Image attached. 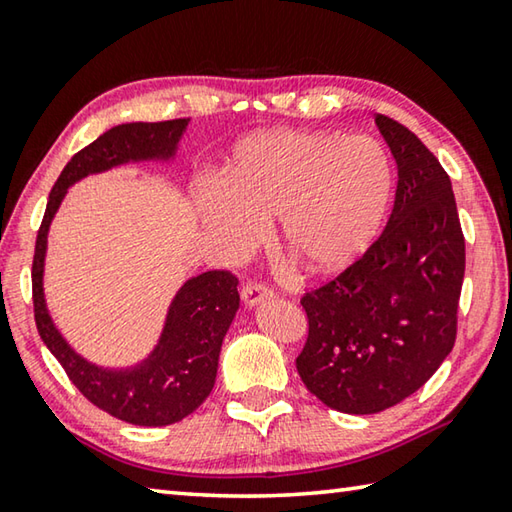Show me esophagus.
<instances>
[{
	"mask_svg": "<svg viewBox=\"0 0 512 512\" xmlns=\"http://www.w3.org/2000/svg\"><path fill=\"white\" fill-rule=\"evenodd\" d=\"M271 296L273 293L259 282H246V287L241 289V300H244L246 307H255V305H259V302H264Z\"/></svg>",
	"mask_w": 512,
	"mask_h": 512,
	"instance_id": "1",
	"label": "esophagus"
}]
</instances>
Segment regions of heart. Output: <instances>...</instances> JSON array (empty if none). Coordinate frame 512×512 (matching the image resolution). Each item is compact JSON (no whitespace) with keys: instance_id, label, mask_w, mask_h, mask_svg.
Returning a JSON list of instances; mask_svg holds the SVG:
<instances>
[{"instance_id":"b5f03b06","label":"heart","mask_w":512,"mask_h":512,"mask_svg":"<svg viewBox=\"0 0 512 512\" xmlns=\"http://www.w3.org/2000/svg\"><path fill=\"white\" fill-rule=\"evenodd\" d=\"M391 194L393 164L375 137L277 128L241 140L221 183L196 187V207L232 250L253 246L275 219L284 253L332 273L368 248Z\"/></svg>"}]
</instances>
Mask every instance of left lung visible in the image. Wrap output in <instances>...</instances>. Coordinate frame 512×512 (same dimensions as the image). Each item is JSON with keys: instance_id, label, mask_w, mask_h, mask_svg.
Listing matches in <instances>:
<instances>
[{"instance_id": "obj_1", "label": "left lung", "mask_w": 512, "mask_h": 512, "mask_svg": "<svg viewBox=\"0 0 512 512\" xmlns=\"http://www.w3.org/2000/svg\"><path fill=\"white\" fill-rule=\"evenodd\" d=\"M375 124L397 164L395 205L363 257L305 293L309 336L300 379L329 409H391L447 359L465 275V239L452 180L420 137L395 119Z\"/></svg>"}]
</instances>
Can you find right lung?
<instances>
[{
    "label": "right lung",
    "mask_w": 512,
    "mask_h": 512,
    "mask_svg": "<svg viewBox=\"0 0 512 512\" xmlns=\"http://www.w3.org/2000/svg\"><path fill=\"white\" fill-rule=\"evenodd\" d=\"M187 124L189 119L119 124L76 153L51 189L33 255V311L40 339L94 406L140 427L180 422L212 393L225 332L239 309L237 277L228 271L189 277L173 296L162 334L149 357L128 368H103L81 357L49 314L42 284L47 237L69 187L90 173L128 162H171Z\"/></svg>",
    "instance_id": "obj_1"
}]
</instances>
